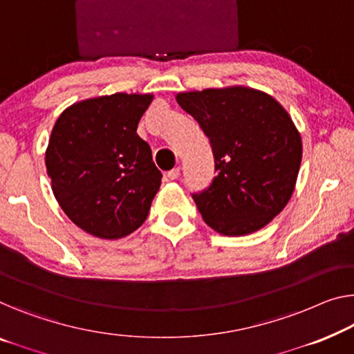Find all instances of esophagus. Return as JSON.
<instances>
[{
	"label": "esophagus",
	"instance_id": "34e87169",
	"mask_svg": "<svg viewBox=\"0 0 354 354\" xmlns=\"http://www.w3.org/2000/svg\"><path fill=\"white\" fill-rule=\"evenodd\" d=\"M179 175H181V170H179V168H173V170H170V171L167 173V176L170 178V179H178Z\"/></svg>",
	"mask_w": 354,
	"mask_h": 354
}]
</instances>
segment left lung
<instances>
[{
	"label": "left lung",
	"mask_w": 354,
	"mask_h": 354,
	"mask_svg": "<svg viewBox=\"0 0 354 354\" xmlns=\"http://www.w3.org/2000/svg\"><path fill=\"white\" fill-rule=\"evenodd\" d=\"M214 156L209 186L192 198L211 229L246 235L262 229L291 198L302 160L292 119L270 95L250 87L178 93Z\"/></svg>",
	"instance_id": "obj_1"
}]
</instances>
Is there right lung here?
Instances as JSON below:
<instances>
[{
    "instance_id": "add662e5",
    "label": "right lung",
    "mask_w": 354,
    "mask_h": 354,
    "mask_svg": "<svg viewBox=\"0 0 354 354\" xmlns=\"http://www.w3.org/2000/svg\"><path fill=\"white\" fill-rule=\"evenodd\" d=\"M152 95L114 93L66 108L52 129L46 168L52 191L77 227L104 240L145 223L162 173L136 127Z\"/></svg>"
}]
</instances>
